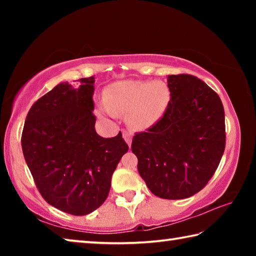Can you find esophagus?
<instances>
[{
    "instance_id": "1",
    "label": "esophagus",
    "mask_w": 256,
    "mask_h": 256,
    "mask_svg": "<svg viewBox=\"0 0 256 256\" xmlns=\"http://www.w3.org/2000/svg\"><path fill=\"white\" fill-rule=\"evenodd\" d=\"M123 138L128 146H131L132 144V132L131 131H126V130H123Z\"/></svg>"
}]
</instances>
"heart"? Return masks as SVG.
<instances>
[{
    "instance_id": "obj_1",
    "label": "heart",
    "mask_w": 256,
    "mask_h": 256,
    "mask_svg": "<svg viewBox=\"0 0 256 256\" xmlns=\"http://www.w3.org/2000/svg\"><path fill=\"white\" fill-rule=\"evenodd\" d=\"M102 110L110 116L128 112V123L136 130H148L158 123L170 102V92L160 81L123 80L108 88Z\"/></svg>"
}]
</instances>
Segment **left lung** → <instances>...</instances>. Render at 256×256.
<instances>
[{
    "label": "left lung",
    "mask_w": 256,
    "mask_h": 256,
    "mask_svg": "<svg viewBox=\"0 0 256 256\" xmlns=\"http://www.w3.org/2000/svg\"><path fill=\"white\" fill-rule=\"evenodd\" d=\"M170 102L158 123L136 133L138 170L156 196L180 200L208 184L226 146L224 110L218 94L196 76H168Z\"/></svg>",
    "instance_id": "left-lung-1"
}]
</instances>
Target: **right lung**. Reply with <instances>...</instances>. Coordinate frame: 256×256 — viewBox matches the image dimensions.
<instances>
[{"mask_svg":"<svg viewBox=\"0 0 256 256\" xmlns=\"http://www.w3.org/2000/svg\"><path fill=\"white\" fill-rule=\"evenodd\" d=\"M94 78L79 86L62 82L34 104L21 146L34 184L47 203L84 216L100 206L112 175L128 146L118 133L102 138L94 130Z\"/></svg>","mask_w":256,"mask_h":256,"instance_id":"obj_1","label":"right lung"}]
</instances>
